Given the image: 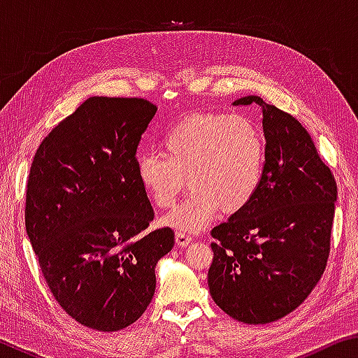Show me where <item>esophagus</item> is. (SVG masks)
Returning a JSON list of instances; mask_svg holds the SVG:
<instances>
[{"instance_id": "esophagus-1", "label": "esophagus", "mask_w": 358, "mask_h": 358, "mask_svg": "<svg viewBox=\"0 0 358 358\" xmlns=\"http://www.w3.org/2000/svg\"><path fill=\"white\" fill-rule=\"evenodd\" d=\"M175 241H177L178 246L185 248L191 243L192 238H191V235H187L185 232H181V230H178V232H175Z\"/></svg>"}]
</instances>
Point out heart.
Returning a JSON list of instances; mask_svg holds the SVG:
<instances>
[{
    "instance_id": "obj_1",
    "label": "heart",
    "mask_w": 358,
    "mask_h": 358,
    "mask_svg": "<svg viewBox=\"0 0 358 358\" xmlns=\"http://www.w3.org/2000/svg\"><path fill=\"white\" fill-rule=\"evenodd\" d=\"M161 147L164 153H138L136 172L159 208L175 202L187 175L189 194L162 220L177 230H202L221 207L226 213L243 210L262 183L265 138L243 115H189L162 134Z\"/></svg>"
}]
</instances>
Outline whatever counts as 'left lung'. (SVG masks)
I'll return each instance as SVG.
<instances>
[{"label":"left lung","instance_id":"left-lung-1","mask_svg":"<svg viewBox=\"0 0 358 358\" xmlns=\"http://www.w3.org/2000/svg\"><path fill=\"white\" fill-rule=\"evenodd\" d=\"M262 108L265 167L252 201L211 230V299L245 324H270L299 308L322 276L330 251L336 181L292 115Z\"/></svg>","mask_w":358,"mask_h":358}]
</instances>
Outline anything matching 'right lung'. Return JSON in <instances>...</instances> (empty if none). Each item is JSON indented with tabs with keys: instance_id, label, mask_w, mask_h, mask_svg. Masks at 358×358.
<instances>
[{
	"instance_id": "1",
	"label": "right lung",
	"mask_w": 358,
	"mask_h": 358,
	"mask_svg": "<svg viewBox=\"0 0 358 358\" xmlns=\"http://www.w3.org/2000/svg\"><path fill=\"white\" fill-rule=\"evenodd\" d=\"M156 110L138 98H88L42 141L29 171L25 224L42 275L72 319L99 331L142 316L175 243L169 227L145 232L155 211L136 172Z\"/></svg>"
}]
</instances>
